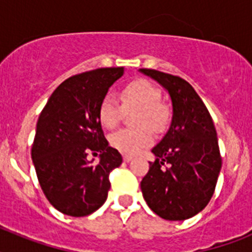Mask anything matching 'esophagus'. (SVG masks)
<instances>
[{"label":"esophagus","instance_id":"obj_1","mask_svg":"<svg viewBox=\"0 0 252 252\" xmlns=\"http://www.w3.org/2000/svg\"><path fill=\"white\" fill-rule=\"evenodd\" d=\"M132 159H133V157H131V155H125V157H124V160L126 162L131 161V160H132Z\"/></svg>","mask_w":252,"mask_h":252}]
</instances>
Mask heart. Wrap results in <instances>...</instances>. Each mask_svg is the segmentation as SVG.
Masks as SVG:
<instances>
[{"mask_svg":"<svg viewBox=\"0 0 252 252\" xmlns=\"http://www.w3.org/2000/svg\"><path fill=\"white\" fill-rule=\"evenodd\" d=\"M121 104L112 94H106L98 107L101 124L115 128L120 124L124 108H137L133 124L137 127L122 128L111 136V144L125 154H137L154 141V131L161 132L170 122L171 111L160 99V91L146 79H135L122 88Z\"/></svg>","mask_w":252,"mask_h":252,"instance_id":"heart-1","label":"heart"}]
</instances>
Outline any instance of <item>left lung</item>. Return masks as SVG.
Returning a JSON list of instances; mask_svg holds the SVG:
<instances>
[{
	"mask_svg": "<svg viewBox=\"0 0 252 252\" xmlns=\"http://www.w3.org/2000/svg\"><path fill=\"white\" fill-rule=\"evenodd\" d=\"M169 92L173 119L166 135L153 149L141 192L153 212L169 221H184L211 201L222 166L217 131L206 104L178 75L140 69Z\"/></svg>",
	"mask_w": 252,
	"mask_h": 252,
	"instance_id": "8db88e82",
	"label": "left lung"
}]
</instances>
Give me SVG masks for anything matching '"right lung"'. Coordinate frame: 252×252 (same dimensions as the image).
Segmentation results:
<instances>
[{"instance_id": "add662e5", "label": "right lung", "mask_w": 252, "mask_h": 252, "mask_svg": "<svg viewBox=\"0 0 252 252\" xmlns=\"http://www.w3.org/2000/svg\"><path fill=\"white\" fill-rule=\"evenodd\" d=\"M124 68H99L72 75L53 92L39 116L31 148L37 180L50 204L64 215L83 217L106 202L110 173L122 162L108 146L98 107ZM96 156L95 164L88 154Z\"/></svg>"}]
</instances>
